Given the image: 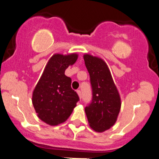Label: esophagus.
Returning <instances> with one entry per match:
<instances>
[{"instance_id":"esophagus-1","label":"esophagus","mask_w":159,"mask_h":159,"mask_svg":"<svg viewBox=\"0 0 159 159\" xmlns=\"http://www.w3.org/2000/svg\"><path fill=\"white\" fill-rule=\"evenodd\" d=\"M77 93H78V94L79 97L81 98V91H80V90H77Z\"/></svg>"}]
</instances>
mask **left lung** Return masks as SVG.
I'll list each match as a JSON object with an SVG mask.
<instances>
[{
  "label": "left lung",
  "mask_w": 159,
  "mask_h": 159,
  "mask_svg": "<svg viewBox=\"0 0 159 159\" xmlns=\"http://www.w3.org/2000/svg\"><path fill=\"white\" fill-rule=\"evenodd\" d=\"M84 60L90 76L92 98L85 107L89 125L102 132L116 121L121 108V99L110 70L102 59L84 54Z\"/></svg>",
  "instance_id": "left-lung-1"
}]
</instances>
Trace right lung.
Listing matches in <instances>:
<instances>
[{
    "label": "right lung",
    "instance_id": "add662e5",
    "mask_svg": "<svg viewBox=\"0 0 159 159\" xmlns=\"http://www.w3.org/2000/svg\"><path fill=\"white\" fill-rule=\"evenodd\" d=\"M77 58L76 54L53 55L34 90V108L40 119L50 125L66 121L79 101L78 94L70 86L71 78L65 75Z\"/></svg>",
    "mask_w": 159,
    "mask_h": 159
}]
</instances>
